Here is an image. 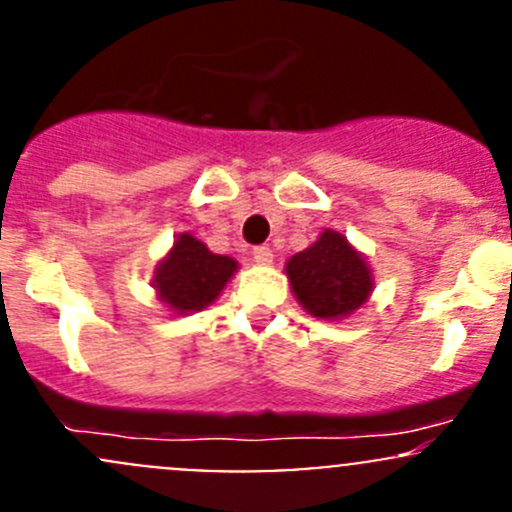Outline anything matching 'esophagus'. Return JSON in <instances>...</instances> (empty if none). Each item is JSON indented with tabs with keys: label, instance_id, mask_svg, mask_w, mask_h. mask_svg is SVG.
<instances>
[{
	"label": "esophagus",
	"instance_id": "esophagus-1",
	"mask_svg": "<svg viewBox=\"0 0 512 512\" xmlns=\"http://www.w3.org/2000/svg\"><path fill=\"white\" fill-rule=\"evenodd\" d=\"M252 257H255L257 265H262V267L272 265V250H270V247H267V245L255 247V252H252Z\"/></svg>",
	"mask_w": 512,
	"mask_h": 512
}]
</instances>
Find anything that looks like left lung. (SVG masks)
Wrapping results in <instances>:
<instances>
[{"mask_svg": "<svg viewBox=\"0 0 512 512\" xmlns=\"http://www.w3.org/2000/svg\"><path fill=\"white\" fill-rule=\"evenodd\" d=\"M285 275L304 312L327 322L352 317L374 292V270L364 252L332 227L289 257Z\"/></svg>", "mask_w": 512, "mask_h": 512, "instance_id": "left-lung-1", "label": "left lung"}]
</instances>
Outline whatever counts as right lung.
I'll list each match as a JSON object with an SVG mask.
<instances>
[{
  "label": "right lung",
  "mask_w": 512,
  "mask_h": 512,
  "mask_svg": "<svg viewBox=\"0 0 512 512\" xmlns=\"http://www.w3.org/2000/svg\"><path fill=\"white\" fill-rule=\"evenodd\" d=\"M237 270H240L237 260L215 255L198 237L180 232L175 235L173 247L156 265L153 289L168 312H203L220 297Z\"/></svg>",
  "instance_id": "1"
}]
</instances>
